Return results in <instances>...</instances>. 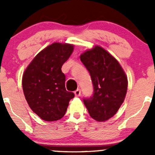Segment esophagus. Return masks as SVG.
I'll return each mask as SVG.
<instances>
[{"mask_svg":"<svg viewBox=\"0 0 155 155\" xmlns=\"http://www.w3.org/2000/svg\"><path fill=\"white\" fill-rule=\"evenodd\" d=\"M74 94H75V95H76V96H77V97L80 96V95H81V91H80V89L78 88L77 90L75 91Z\"/></svg>","mask_w":155,"mask_h":155,"instance_id":"esophagus-1","label":"esophagus"}]
</instances>
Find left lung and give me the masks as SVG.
<instances>
[{
    "label": "left lung",
    "instance_id": "left-lung-1",
    "mask_svg": "<svg viewBox=\"0 0 155 155\" xmlns=\"http://www.w3.org/2000/svg\"><path fill=\"white\" fill-rule=\"evenodd\" d=\"M80 59L90 73L93 94L83 98L92 118L107 121L118 112L126 96L127 79L118 61L100 46L85 51Z\"/></svg>",
    "mask_w": 155,
    "mask_h": 155
}]
</instances>
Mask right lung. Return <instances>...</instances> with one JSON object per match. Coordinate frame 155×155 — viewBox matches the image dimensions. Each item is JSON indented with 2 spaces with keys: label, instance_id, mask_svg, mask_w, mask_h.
I'll list each match as a JSON object with an SVG mask.
<instances>
[{
  "label": "right lung",
  "instance_id": "1",
  "mask_svg": "<svg viewBox=\"0 0 155 155\" xmlns=\"http://www.w3.org/2000/svg\"><path fill=\"white\" fill-rule=\"evenodd\" d=\"M73 51V45L53 43L33 59L23 75L26 101L33 112L44 121L61 119L74 97L73 92L66 90L65 75L61 71Z\"/></svg>",
  "mask_w": 155,
  "mask_h": 155
}]
</instances>
